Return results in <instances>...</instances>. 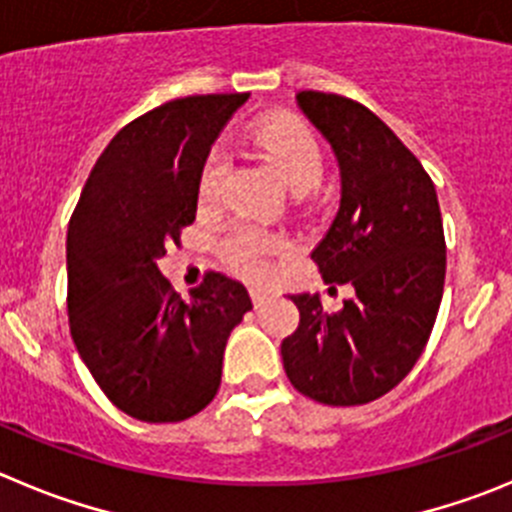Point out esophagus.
I'll return each instance as SVG.
<instances>
[{
  "instance_id": "obj_1",
  "label": "esophagus",
  "mask_w": 512,
  "mask_h": 512,
  "mask_svg": "<svg viewBox=\"0 0 512 512\" xmlns=\"http://www.w3.org/2000/svg\"><path fill=\"white\" fill-rule=\"evenodd\" d=\"M267 290L265 288H250V298H252V303H255V308H260L262 303H265L267 300Z\"/></svg>"
}]
</instances>
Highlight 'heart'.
I'll return each instance as SVG.
<instances>
[{
	"label": "heart",
	"mask_w": 512,
	"mask_h": 512,
	"mask_svg": "<svg viewBox=\"0 0 512 512\" xmlns=\"http://www.w3.org/2000/svg\"><path fill=\"white\" fill-rule=\"evenodd\" d=\"M252 141L257 148H262L285 179L290 181L298 194L310 191L321 181L326 159L318 136L305 126L298 118H275V121L262 123L260 128L252 131ZM224 174H227V159L219 148L209 151L199 169L197 179V202L202 209L217 207L222 199ZM285 240L280 234L267 232V229L255 227V224H234L224 232L219 240V257L250 280H260L267 275V262L270 257L285 252Z\"/></svg>",
	"instance_id": "heart-1"
}]
</instances>
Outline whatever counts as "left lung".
Masks as SVG:
<instances>
[{"label":"left lung","mask_w":512,"mask_h":512,"mask_svg":"<svg viewBox=\"0 0 512 512\" xmlns=\"http://www.w3.org/2000/svg\"><path fill=\"white\" fill-rule=\"evenodd\" d=\"M295 100L341 166V207L310 257L328 285L356 295L338 313L290 295L300 323L280 353L300 394L356 407L394 389L427 346L447 267L442 214L424 166L366 105L318 90Z\"/></svg>","instance_id":"1"}]
</instances>
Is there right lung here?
<instances>
[{"label": "right lung", "instance_id": "obj_1", "mask_svg": "<svg viewBox=\"0 0 512 512\" xmlns=\"http://www.w3.org/2000/svg\"><path fill=\"white\" fill-rule=\"evenodd\" d=\"M247 98L189 95L128 123L95 161L70 217L75 348L103 394L141 422H181L207 407L229 333L252 308L245 285L214 270L181 300L156 265L197 217L199 169Z\"/></svg>", "mask_w": 512, "mask_h": 512}]
</instances>
